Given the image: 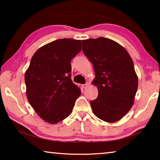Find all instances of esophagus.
Wrapping results in <instances>:
<instances>
[{"instance_id":"esophagus-1","label":"esophagus","mask_w":160,"mask_h":160,"mask_svg":"<svg viewBox=\"0 0 160 160\" xmlns=\"http://www.w3.org/2000/svg\"><path fill=\"white\" fill-rule=\"evenodd\" d=\"M88 83L84 84V85H82V88H83L84 89H85V88H86L87 87H88Z\"/></svg>"}]
</instances>
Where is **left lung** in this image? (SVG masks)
I'll return each mask as SVG.
<instances>
[{
	"mask_svg": "<svg viewBox=\"0 0 160 160\" xmlns=\"http://www.w3.org/2000/svg\"><path fill=\"white\" fill-rule=\"evenodd\" d=\"M82 51L93 64L98 89L90 102L97 117L109 123L122 118L133 104L138 80L133 62L122 46L105 37L82 40Z\"/></svg>",
	"mask_w": 160,
	"mask_h": 160,
	"instance_id": "left-lung-1",
	"label": "left lung"
}]
</instances>
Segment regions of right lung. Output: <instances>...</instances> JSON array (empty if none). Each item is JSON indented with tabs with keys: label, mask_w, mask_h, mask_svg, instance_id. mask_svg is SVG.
<instances>
[{
	"label": "right lung",
	"mask_w": 160,
	"mask_h": 160,
	"mask_svg": "<svg viewBox=\"0 0 160 160\" xmlns=\"http://www.w3.org/2000/svg\"><path fill=\"white\" fill-rule=\"evenodd\" d=\"M82 48L80 40L61 39L39 48L26 70L27 97L46 122L57 123L72 111L80 89L71 80L70 61Z\"/></svg>",
	"instance_id": "add662e5"
}]
</instances>
